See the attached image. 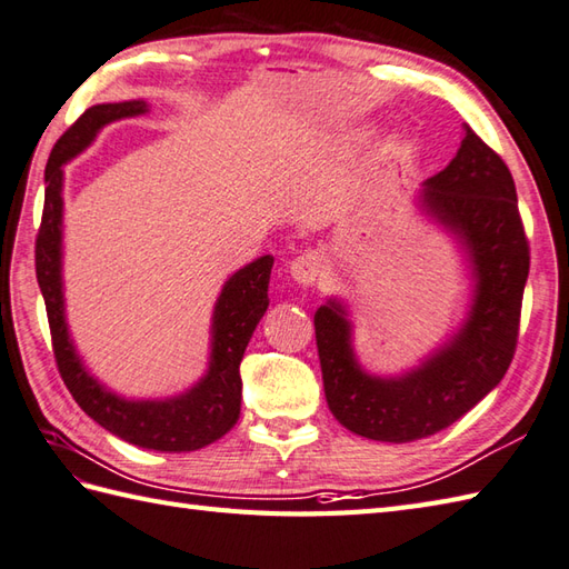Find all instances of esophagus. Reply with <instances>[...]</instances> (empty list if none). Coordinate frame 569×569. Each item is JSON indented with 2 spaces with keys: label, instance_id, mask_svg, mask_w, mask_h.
<instances>
[{
  "label": "esophagus",
  "instance_id": "1",
  "mask_svg": "<svg viewBox=\"0 0 569 569\" xmlns=\"http://www.w3.org/2000/svg\"><path fill=\"white\" fill-rule=\"evenodd\" d=\"M289 272H292L299 284H313L323 274V258L317 250H307L289 262Z\"/></svg>",
  "mask_w": 569,
  "mask_h": 569
}]
</instances>
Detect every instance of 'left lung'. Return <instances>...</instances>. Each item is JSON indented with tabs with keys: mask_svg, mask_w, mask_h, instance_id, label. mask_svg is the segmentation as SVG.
I'll use <instances>...</instances> for the list:
<instances>
[{
	"mask_svg": "<svg viewBox=\"0 0 569 569\" xmlns=\"http://www.w3.org/2000/svg\"><path fill=\"white\" fill-rule=\"evenodd\" d=\"M421 201L462 238L475 264V301L460 333L416 370L382 380L356 362L338 301L313 313L328 409L348 431L385 443L443 431L501 382L519 343L531 268L511 172L470 126L450 166L426 180Z\"/></svg>",
	"mask_w": 569,
	"mask_h": 569,
	"instance_id": "1",
	"label": "left lung"
}]
</instances>
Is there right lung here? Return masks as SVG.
<instances>
[{
    "instance_id": "right-lung-1",
    "label": "right lung",
    "mask_w": 569,
    "mask_h": 569,
    "mask_svg": "<svg viewBox=\"0 0 569 569\" xmlns=\"http://www.w3.org/2000/svg\"><path fill=\"white\" fill-rule=\"evenodd\" d=\"M146 109V102L97 104L58 138L46 166V201L36 236V277L46 301L58 372L80 409L126 443L160 452H187L204 448L229 433L241 416V360L252 331L268 311V284L274 260L272 256H262L223 284L213 309L209 372L184 395L160 401H131L104 389L82 368L68 336L66 307H62V162L82 153L104 123L136 117Z\"/></svg>"
}]
</instances>
